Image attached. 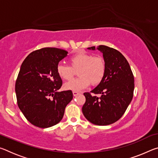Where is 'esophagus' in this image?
I'll return each instance as SVG.
<instances>
[{
    "instance_id": "1",
    "label": "esophagus",
    "mask_w": 158,
    "mask_h": 158,
    "mask_svg": "<svg viewBox=\"0 0 158 158\" xmlns=\"http://www.w3.org/2000/svg\"><path fill=\"white\" fill-rule=\"evenodd\" d=\"M73 95H74V96H77V95L79 94V93L77 92V91H73Z\"/></svg>"
}]
</instances>
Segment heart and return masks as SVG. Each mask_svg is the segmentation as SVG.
<instances>
[{
  "instance_id": "obj_1",
  "label": "heart",
  "mask_w": 158,
  "mask_h": 158,
  "mask_svg": "<svg viewBox=\"0 0 158 158\" xmlns=\"http://www.w3.org/2000/svg\"><path fill=\"white\" fill-rule=\"evenodd\" d=\"M69 66L58 64L56 68L58 75L65 81L73 79L75 71L78 70L79 78L72 80L64 85L66 90L79 91L89 86L98 85L106 74V61L102 56L79 52L69 58Z\"/></svg>"
}]
</instances>
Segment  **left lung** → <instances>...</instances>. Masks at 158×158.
I'll list each match as a JSON object with an SVG mask.
<instances>
[{
  "label": "left lung",
  "mask_w": 158,
  "mask_h": 158,
  "mask_svg": "<svg viewBox=\"0 0 158 158\" xmlns=\"http://www.w3.org/2000/svg\"><path fill=\"white\" fill-rule=\"evenodd\" d=\"M95 50V47L88 48ZM106 61L102 81L90 91L84 93L82 112L88 121L97 125H108L119 120L133 98L134 75L126 58L118 51L105 45L97 48ZM100 94V97L91 95Z\"/></svg>",
  "instance_id": "1"
}]
</instances>
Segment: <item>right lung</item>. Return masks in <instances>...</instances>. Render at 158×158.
Listing matches in <instances>:
<instances>
[{
    "instance_id": "right-lung-1",
    "label": "right lung",
    "mask_w": 158,
    "mask_h": 158,
    "mask_svg": "<svg viewBox=\"0 0 158 158\" xmlns=\"http://www.w3.org/2000/svg\"><path fill=\"white\" fill-rule=\"evenodd\" d=\"M68 52L45 47L31 52L21 64L15 84L19 108L35 126L47 128L62 120L73 98L72 90L58 92L63 82L56 68Z\"/></svg>"
}]
</instances>
